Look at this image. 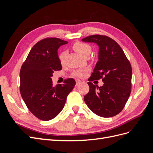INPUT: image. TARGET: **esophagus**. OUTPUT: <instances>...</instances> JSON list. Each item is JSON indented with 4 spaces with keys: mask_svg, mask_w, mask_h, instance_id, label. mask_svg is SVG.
Returning a JSON list of instances; mask_svg holds the SVG:
<instances>
[{
    "mask_svg": "<svg viewBox=\"0 0 153 153\" xmlns=\"http://www.w3.org/2000/svg\"><path fill=\"white\" fill-rule=\"evenodd\" d=\"M81 82H82V81H80L79 80H76V86H77V85H79L80 84H81Z\"/></svg>",
    "mask_w": 153,
    "mask_h": 153,
    "instance_id": "1",
    "label": "esophagus"
}]
</instances>
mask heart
I'll use <instances>...</instances> for the list:
<instances>
[{
  "instance_id": "obj_1",
  "label": "heart",
  "mask_w": 153,
  "mask_h": 153,
  "mask_svg": "<svg viewBox=\"0 0 153 153\" xmlns=\"http://www.w3.org/2000/svg\"><path fill=\"white\" fill-rule=\"evenodd\" d=\"M72 48L76 52L80 55L82 57H88L92 50V48L89 44L84 42H82V41H76L75 43H73L72 45ZM66 55V53L65 51H62V52L59 53V59L61 64L64 63ZM86 71L87 70H75L73 71V75L76 77L81 78L85 75Z\"/></svg>"
}]
</instances>
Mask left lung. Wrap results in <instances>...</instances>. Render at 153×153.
<instances>
[{
    "label": "left lung",
    "instance_id": "left-lung-1",
    "mask_svg": "<svg viewBox=\"0 0 153 153\" xmlns=\"http://www.w3.org/2000/svg\"><path fill=\"white\" fill-rule=\"evenodd\" d=\"M99 46V61L88 79L89 91L84 101L90 110L103 117H110L124 108L131 93L132 69L131 64L119 44L110 37L95 34L82 39ZM102 78L103 86L91 82Z\"/></svg>",
    "mask_w": 153,
    "mask_h": 153
}]
</instances>
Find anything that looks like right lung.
<instances>
[{
    "label": "right lung",
    "mask_w": 153,
    "mask_h": 153,
    "mask_svg": "<svg viewBox=\"0 0 153 153\" xmlns=\"http://www.w3.org/2000/svg\"><path fill=\"white\" fill-rule=\"evenodd\" d=\"M68 42L57 38L39 41L32 48L20 69V94L34 115L42 121H49L61 112L69 92L75 87L73 78L63 84L53 86L55 71L62 69L57 50Z\"/></svg>",
    "instance_id": "1"
}]
</instances>
